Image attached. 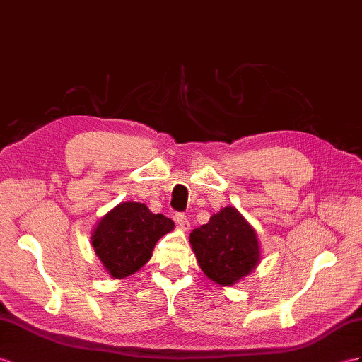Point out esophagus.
<instances>
[{"mask_svg": "<svg viewBox=\"0 0 362 362\" xmlns=\"http://www.w3.org/2000/svg\"><path fill=\"white\" fill-rule=\"evenodd\" d=\"M174 220L177 221V225L182 228V229H185V230H188L189 229V218H188V216L187 214H183V212H175V216H174Z\"/></svg>", "mask_w": 362, "mask_h": 362, "instance_id": "1", "label": "esophagus"}]
</instances>
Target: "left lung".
Returning <instances> with one entry per match:
<instances>
[{
    "label": "left lung",
    "mask_w": 362,
    "mask_h": 362,
    "mask_svg": "<svg viewBox=\"0 0 362 362\" xmlns=\"http://www.w3.org/2000/svg\"><path fill=\"white\" fill-rule=\"evenodd\" d=\"M189 242L202 271L221 286L235 284L260 260L255 230L233 206L220 209L206 225L194 229Z\"/></svg>",
    "instance_id": "1"
}]
</instances>
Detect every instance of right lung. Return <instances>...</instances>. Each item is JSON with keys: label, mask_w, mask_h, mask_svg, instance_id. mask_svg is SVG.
Instances as JSON below:
<instances>
[{"label": "right lung", "mask_w": 362, "mask_h": 362, "mask_svg": "<svg viewBox=\"0 0 362 362\" xmlns=\"http://www.w3.org/2000/svg\"><path fill=\"white\" fill-rule=\"evenodd\" d=\"M173 228L171 218L153 214L145 203L125 202L102 217L91 245L111 276L125 278L150 260L154 245Z\"/></svg>", "instance_id": "add662e5"}]
</instances>
